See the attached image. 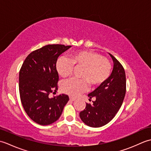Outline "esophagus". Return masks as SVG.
<instances>
[{
  "mask_svg": "<svg viewBox=\"0 0 151 151\" xmlns=\"http://www.w3.org/2000/svg\"><path fill=\"white\" fill-rule=\"evenodd\" d=\"M69 99H70V101H75V99L72 98V97H70Z\"/></svg>",
  "mask_w": 151,
  "mask_h": 151,
  "instance_id": "obj_1",
  "label": "esophagus"
}]
</instances>
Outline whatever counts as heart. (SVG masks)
Wrapping results in <instances>:
<instances>
[{"label": "heart", "mask_w": 151, "mask_h": 151, "mask_svg": "<svg viewBox=\"0 0 151 151\" xmlns=\"http://www.w3.org/2000/svg\"><path fill=\"white\" fill-rule=\"evenodd\" d=\"M81 68L79 78L63 82L61 88L63 93L71 97H76L88 87H97L107 81L110 75L111 66L110 61L94 51L84 50L76 51L69 55V60L64 57L58 59L56 69L62 78L71 75L73 67Z\"/></svg>", "instance_id": "obj_1"}]
</instances>
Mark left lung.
Here are the masks:
<instances>
[{"instance_id": "8db88e82", "label": "left lung", "mask_w": 151, "mask_h": 151, "mask_svg": "<svg viewBox=\"0 0 151 151\" xmlns=\"http://www.w3.org/2000/svg\"><path fill=\"white\" fill-rule=\"evenodd\" d=\"M109 54L114 62L111 75L88 95L89 99H96L93 104L87 103L84 110L80 112L81 120L91 127H101L108 123L119 110L126 93L124 69L113 55Z\"/></svg>"}]
</instances>
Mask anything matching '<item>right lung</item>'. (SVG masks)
Returning a JSON list of instances; mask_svg holds the SVG:
<instances>
[{
    "label": "right lung",
    "instance_id": "right-lung-1",
    "mask_svg": "<svg viewBox=\"0 0 151 151\" xmlns=\"http://www.w3.org/2000/svg\"><path fill=\"white\" fill-rule=\"evenodd\" d=\"M70 47L48 45L28 54L22 63L19 77L20 98L24 111L35 123L49 125L56 121L69 100L65 94L53 98L49 95L58 90V58Z\"/></svg>",
    "mask_w": 151,
    "mask_h": 151
}]
</instances>
